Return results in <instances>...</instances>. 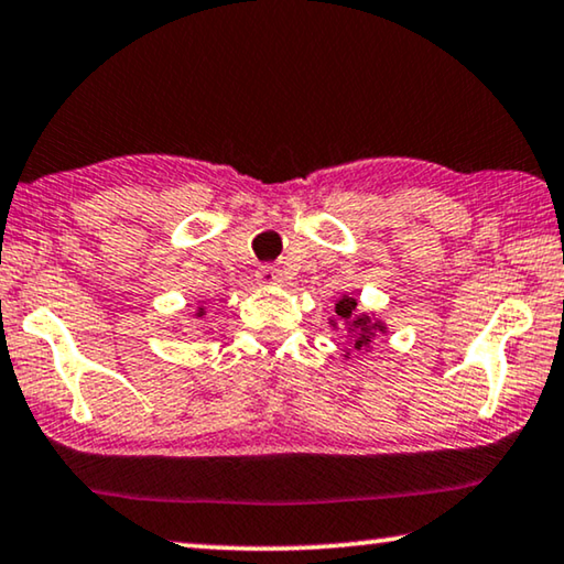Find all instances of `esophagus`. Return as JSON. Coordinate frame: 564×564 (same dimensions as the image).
Listing matches in <instances>:
<instances>
[{
    "label": "esophagus",
    "instance_id": "esophagus-1",
    "mask_svg": "<svg viewBox=\"0 0 564 564\" xmlns=\"http://www.w3.org/2000/svg\"><path fill=\"white\" fill-rule=\"evenodd\" d=\"M257 280H259V284H274L276 280H280V269L272 264H262L257 269Z\"/></svg>",
    "mask_w": 564,
    "mask_h": 564
}]
</instances>
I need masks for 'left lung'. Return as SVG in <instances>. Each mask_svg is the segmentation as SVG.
<instances>
[{
    "label": "left lung",
    "instance_id": "left-lung-1",
    "mask_svg": "<svg viewBox=\"0 0 564 564\" xmlns=\"http://www.w3.org/2000/svg\"><path fill=\"white\" fill-rule=\"evenodd\" d=\"M354 310H356V300H354V297H343V300H338L336 313L343 317V321H350V315H354ZM350 328L356 330V338H354V343H350V348L361 350V348L366 346V343L371 340V333H373V330H383V325H381V323H371L369 315H358V317H354V321H350Z\"/></svg>",
    "mask_w": 564,
    "mask_h": 564
}]
</instances>
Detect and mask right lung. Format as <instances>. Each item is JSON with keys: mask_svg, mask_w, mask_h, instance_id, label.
I'll return each mask as SVG.
<instances>
[{"mask_svg": "<svg viewBox=\"0 0 564 564\" xmlns=\"http://www.w3.org/2000/svg\"><path fill=\"white\" fill-rule=\"evenodd\" d=\"M198 315H203V310H200V313H198Z\"/></svg>", "mask_w": 564, "mask_h": 564, "instance_id": "add662e5", "label": "right lung"}]
</instances>
